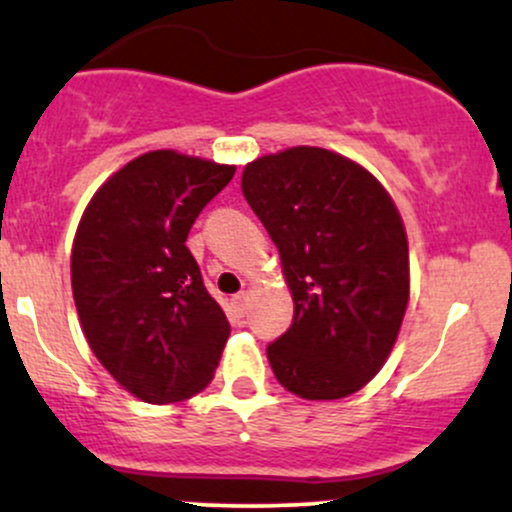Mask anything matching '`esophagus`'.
<instances>
[{
    "label": "esophagus",
    "instance_id": "obj_1",
    "mask_svg": "<svg viewBox=\"0 0 512 512\" xmlns=\"http://www.w3.org/2000/svg\"><path fill=\"white\" fill-rule=\"evenodd\" d=\"M246 302H249V293H239V295H234V298H232V305H234L236 315H244V312H246Z\"/></svg>",
    "mask_w": 512,
    "mask_h": 512
}]
</instances>
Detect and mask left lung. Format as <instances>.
<instances>
[{
	"label": "left lung",
	"instance_id": "obj_1",
	"mask_svg": "<svg viewBox=\"0 0 512 512\" xmlns=\"http://www.w3.org/2000/svg\"><path fill=\"white\" fill-rule=\"evenodd\" d=\"M241 192L278 246L293 324L268 344L278 383L339 400L381 371L410 300L403 219L351 158L295 146L246 163Z\"/></svg>",
	"mask_w": 512,
	"mask_h": 512
}]
</instances>
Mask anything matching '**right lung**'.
<instances>
[{
	"label": "right lung",
	"mask_w": 512,
	"mask_h": 512,
	"mask_svg": "<svg viewBox=\"0 0 512 512\" xmlns=\"http://www.w3.org/2000/svg\"><path fill=\"white\" fill-rule=\"evenodd\" d=\"M236 166L161 148L104 180L70 254L80 327L114 381L144 403L188 400L214 378L229 322L185 246Z\"/></svg>",
	"instance_id": "right-lung-1"
}]
</instances>
